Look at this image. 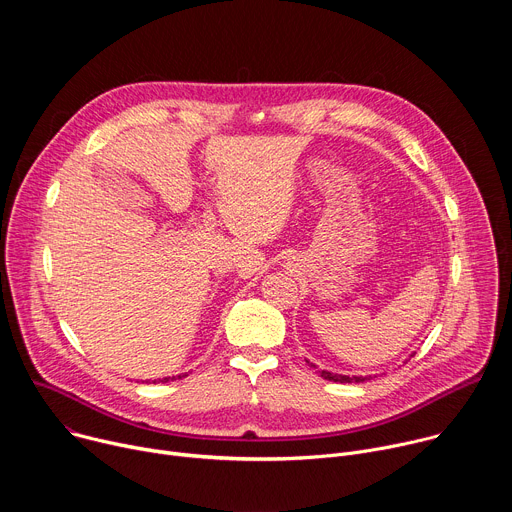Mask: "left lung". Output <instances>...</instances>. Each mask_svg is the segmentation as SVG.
<instances>
[{"mask_svg":"<svg viewBox=\"0 0 512 512\" xmlns=\"http://www.w3.org/2000/svg\"><path fill=\"white\" fill-rule=\"evenodd\" d=\"M312 367L316 369V364H312ZM320 377H324L326 381H334V383H364V381L373 379V377H346V375H336V373H328V371H320Z\"/></svg>","mask_w":512,"mask_h":512,"instance_id":"obj_1","label":"left lung"}]
</instances>
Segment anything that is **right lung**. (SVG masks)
<instances>
[{
	"instance_id": "1",
	"label": "right lung",
	"mask_w": 512,
	"mask_h": 512,
	"mask_svg": "<svg viewBox=\"0 0 512 512\" xmlns=\"http://www.w3.org/2000/svg\"><path fill=\"white\" fill-rule=\"evenodd\" d=\"M182 377H186V375H178V379H182ZM174 379H176V377H172V381H174ZM160 381H162V383H168V381H170V377H166V379H160ZM152 383H158V381H152Z\"/></svg>"
}]
</instances>
